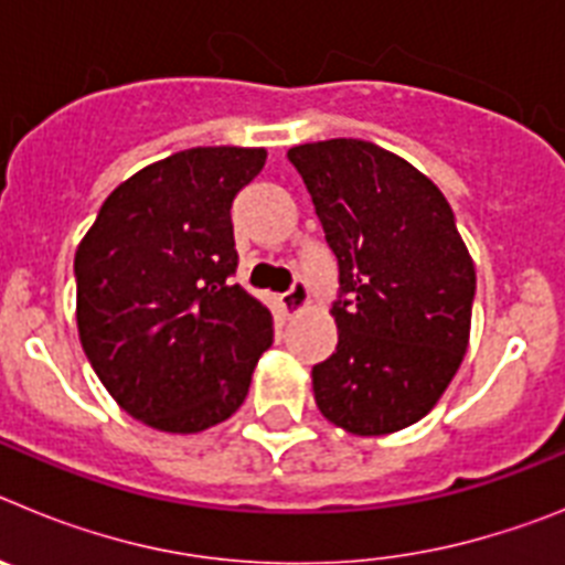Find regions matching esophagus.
Instances as JSON below:
<instances>
[{
	"label": "esophagus",
	"mask_w": 565,
	"mask_h": 565,
	"mask_svg": "<svg viewBox=\"0 0 565 565\" xmlns=\"http://www.w3.org/2000/svg\"><path fill=\"white\" fill-rule=\"evenodd\" d=\"M308 297H311V294H308V286H306V279H297V282H294L291 288H288L286 294H282V308H286L288 313H294V311H299V308H306L308 306Z\"/></svg>",
	"instance_id": "esophagus-1"
}]
</instances>
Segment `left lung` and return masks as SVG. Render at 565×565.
<instances>
[{
	"instance_id": "1",
	"label": "left lung",
	"mask_w": 565,
	"mask_h": 565,
	"mask_svg": "<svg viewBox=\"0 0 565 565\" xmlns=\"http://www.w3.org/2000/svg\"><path fill=\"white\" fill-rule=\"evenodd\" d=\"M339 266L337 351L313 398L353 436L411 427L436 407L469 342L476 266L456 214L416 167L356 138L288 149Z\"/></svg>"
}]
</instances>
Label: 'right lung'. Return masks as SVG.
<instances>
[{
    "instance_id": "obj_1",
    "label": "right lung",
    "mask_w": 565,
    "mask_h": 565,
    "mask_svg": "<svg viewBox=\"0 0 565 565\" xmlns=\"http://www.w3.org/2000/svg\"><path fill=\"white\" fill-rule=\"evenodd\" d=\"M266 149L198 147L135 172L76 252L82 348L109 396L163 433H201L237 411L271 311L234 286L232 203Z\"/></svg>"
}]
</instances>
